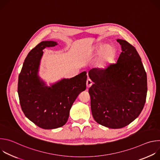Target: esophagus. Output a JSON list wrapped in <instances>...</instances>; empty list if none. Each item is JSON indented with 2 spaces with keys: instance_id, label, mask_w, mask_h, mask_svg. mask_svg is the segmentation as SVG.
Instances as JSON below:
<instances>
[{
  "instance_id": "1",
  "label": "esophagus",
  "mask_w": 160,
  "mask_h": 160,
  "mask_svg": "<svg viewBox=\"0 0 160 160\" xmlns=\"http://www.w3.org/2000/svg\"><path fill=\"white\" fill-rule=\"evenodd\" d=\"M92 83H93L92 81L91 80L90 78H88L87 80V83H86V84H87V88H89L91 85H92Z\"/></svg>"
}]
</instances>
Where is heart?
I'll list each match as a JSON object with an SVG mask.
<instances>
[{"instance_id": "heart-1", "label": "heart", "mask_w": 160, "mask_h": 160, "mask_svg": "<svg viewBox=\"0 0 160 160\" xmlns=\"http://www.w3.org/2000/svg\"><path fill=\"white\" fill-rule=\"evenodd\" d=\"M115 56V50L112 46L108 45L102 51L100 55V65L105 66L106 64L112 61Z\"/></svg>"}]
</instances>
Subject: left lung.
I'll list each match as a JSON object with an SVG mask.
<instances>
[{
	"mask_svg": "<svg viewBox=\"0 0 160 160\" xmlns=\"http://www.w3.org/2000/svg\"><path fill=\"white\" fill-rule=\"evenodd\" d=\"M122 52L117 63L88 72L94 84L88 89L94 119L110 128L125 127L138 117L146 99L147 75L136 49L118 39Z\"/></svg>",
	"mask_w": 160,
	"mask_h": 160,
	"instance_id": "1",
	"label": "left lung"
}]
</instances>
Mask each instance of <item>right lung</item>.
<instances>
[{
	"instance_id": "1",
	"label": "right lung",
	"mask_w": 160,
	"mask_h": 160,
	"mask_svg": "<svg viewBox=\"0 0 160 160\" xmlns=\"http://www.w3.org/2000/svg\"><path fill=\"white\" fill-rule=\"evenodd\" d=\"M56 45V42L43 41L32 49L18 78L21 109L30 121L43 129L63 126L68 121L73 103L86 88L85 72L70 79H62L50 87L40 80L37 73L42 50Z\"/></svg>"
}]
</instances>
